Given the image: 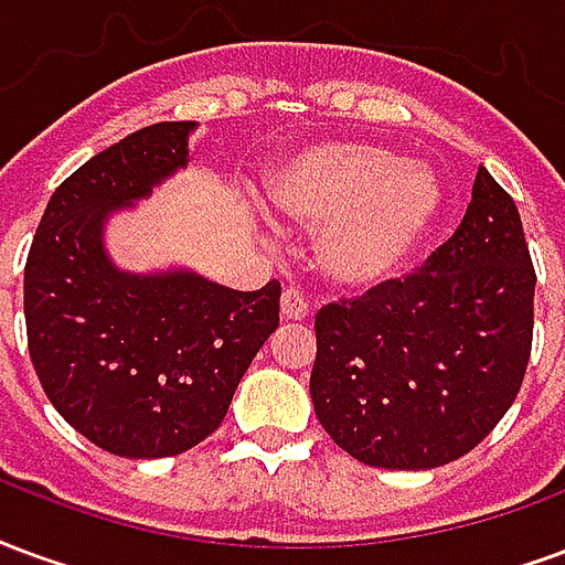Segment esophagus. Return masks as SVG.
<instances>
[{"label":"esophagus","instance_id":"1","mask_svg":"<svg viewBox=\"0 0 565 565\" xmlns=\"http://www.w3.org/2000/svg\"><path fill=\"white\" fill-rule=\"evenodd\" d=\"M279 312H282L286 322H303V319L310 316V303H307V298H303L300 291L286 288V291H282V300H279Z\"/></svg>","mask_w":565,"mask_h":565}]
</instances>
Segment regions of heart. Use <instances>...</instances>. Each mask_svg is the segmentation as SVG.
Wrapping results in <instances>:
<instances>
[{"mask_svg": "<svg viewBox=\"0 0 565 565\" xmlns=\"http://www.w3.org/2000/svg\"><path fill=\"white\" fill-rule=\"evenodd\" d=\"M267 201L286 220L322 225L316 262L333 286L370 291L409 270L439 225L446 189L397 150L322 141L270 168Z\"/></svg>", "mask_w": 565, "mask_h": 565, "instance_id": "b5f03b06", "label": "heart"}]
</instances>
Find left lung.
<instances>
[{
  "instance_id": "1",
  "label": "left lung",
  "mask_w": 565,
  "mask_h": 565,
  "mask_svg": "<svg viewBox=\"0 0 565 565\" xmlns=\"http://www.w3.org/2000/svg\"><path fill=\"white\" fill-rule=\"evenodd\" d=\"M533 291L521 213L479 168L467 216L418 274L319 310L322 427L367 467L434 469L472 451L521 391Z\"/></svg>"
}]
</instances>
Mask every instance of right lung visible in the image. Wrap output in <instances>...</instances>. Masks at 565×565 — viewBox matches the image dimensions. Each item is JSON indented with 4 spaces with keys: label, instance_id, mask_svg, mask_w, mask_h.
<instances>
[{
    "label": "right lung",
    "instance_id": "add662e5",
    "mask_svg": "<svg viewBox=\"0 0 565 565\" xmlns=\"http://www.w3.org/2000/svg\"><path fill=\"white\" fill-rule=\"evenodd\" d=\"M195 122H156L53 192L23 274L32 367L56 413L119 457L183 455L222 424L279 324V282L234 291L195 270L129 274L105 225L189 164Z\"/></svg>",
    "mask_w": 565,
    "mask_h": 565
}]
</instances>
